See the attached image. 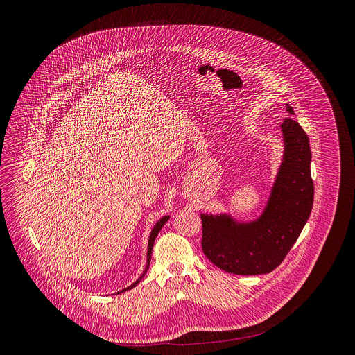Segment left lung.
<instances>
[{
	"label": "left lung",
	"instance_id": "1",
	"mask_svg": "<svg viewBox=\"0 0 355 355\" xmlns=\"http://www.w3.org/2000/svg\"><path fill=\"white\" fill-rule=\"evenodd\" d=\"M294 114V109L287 105ZM283 161L262 214L238 223L228 214H201L203 254L234 275H263L277 268L291 250L310 216L314 184L309 138L294 119L282 123Z\"/></svg>",
	"mask_w": 355,
	"mask_h": 355
}]
</instances>
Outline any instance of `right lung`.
I'll return each instance as SVG.
<instances>
[{
  "label": "right lung",
  "instance_id": "add662e5",
  "mask_svg": "<svg viewBox=\"0 0 355 355\" xmlns=\"http://www.w3.org/2000/svg\"><path fill=\"white\" fill-rule=\"evenodd\" d=\"M168 218H169V216H164L162 218H159L157 223H155V225H154V228L152 230V232H150V236H149V245H148V261H146V268H145V272L142 273V276L134 283V284H131L130 287H127V288H124V290H121V291H119L117 294H120V293H124V291H127V290H131V288H134L139 282H141V279L145 276V273L148 272V269H149V266H150V259H152V250H153V245H154V241H155V238H157V235H158V232L161 231V228L164 227V224L168 221Z\"/></svg>",
  "mask_w": 355,
  "mask_h": 355
}]
</instances>
